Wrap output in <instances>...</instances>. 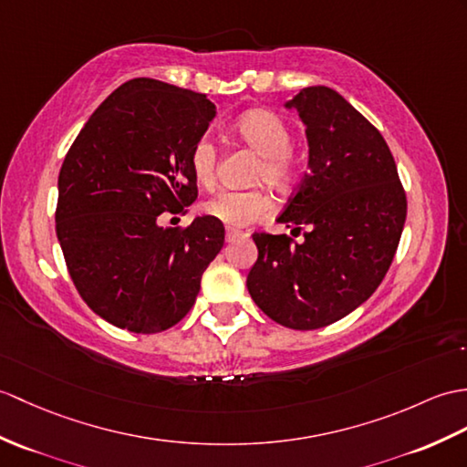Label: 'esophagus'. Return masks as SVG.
<instances>
[{
  "label": "esophagus",
  "mask_w": 467,
  "mask_h": 467,
  "mask_svg": "<svg viewBox=\"0 0 467 467\" xmlns=\"http://www.w3.org/2000/svg\"><path fill=\"white\" fill-rule=\"evenodd\" d=\"M243 236H246V233L238 231V229H226V241H229V243L236 241V238H243Z\"/></svg>",
  "instance_id": "34e87169"
}]
</instances>
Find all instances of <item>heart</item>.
<instances>
[{"label": "heart", "mask_w": 467, "mask_h": 467, "mask_svg": "<svg viewBox=\"0 0 467 467\" xmlns=\"http://www.w3.org/2000/svg\"><path fill=\"white\" fill-rule=\"evenodd\" d=\"M234 131L260 155L256 179H263L276 189H286L295 181L296 161L290 150L292 129L283 117L266 109L246 111L236 119ZM189 162L192 177L201 184H211L214 181L216 147L211 137L202 135L197 139L191 149ZM202 209L224 224L244 226L270 214L273 202L263 191L221 189L209 201H204Z\"/></svg>", "instance_id": "obj_1"}]
</instances>
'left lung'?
Listing matches in <instances>:
<instances>
[{
  "mask_svg": "<svg viewBox=\"0 0 467 467\" xmlns=\"http://www.w3.org/2000/svg\"><path fill=\"white\" fill-rule=\"evenodd\" d=\"M306 127L308 172L278 223L305 241L254 233L246 288L268 318L317 330L344 318L384 280L406 223V192L380 131L330 87L285 105Z\"/></svg>",
  "mask_w": 467,
  "mask_h": 467,
  "instance_id": "8db88e82",
  "label": "left lung"
}]
</instances>
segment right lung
<instances>
[{
	"instance_id": "add662e5",
	"label": "right lung",
	"mask_w": 467,
	"mask_h": 467,
	"mask_svg": "<svg viewBox=\"0 0 467 467\" xmlns=\"http://www.w3.org/2000/svg\"><path fill=\"white\" fill-rule=\"evenodd\" d=\"M216 107L157 79L123 83L97 107L59 171L56 231L75 288L117 328L155 334L187 317L224 244L211 214L187 229L159 214L197 201L191 149Z\"/></svg>"
}]
</instances>
